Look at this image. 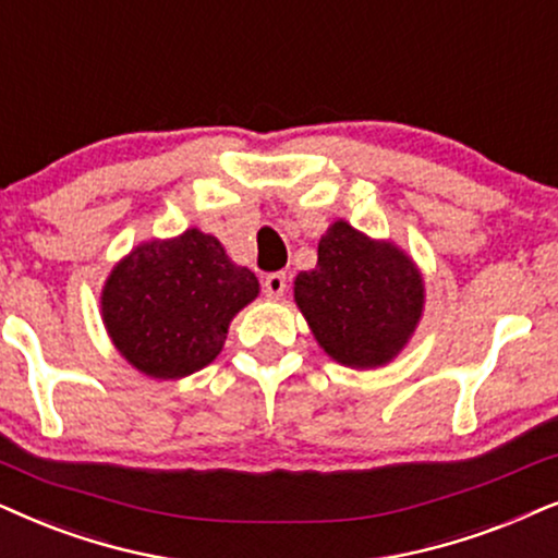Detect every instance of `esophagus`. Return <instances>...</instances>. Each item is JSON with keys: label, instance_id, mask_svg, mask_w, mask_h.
Masks as SVG:
<instances>
[{"label": "esophagus", "instance_id": "esophagus-1", "mask_svg": "<svg viewBox=\"0 0 558 558\" xmlns=\"http://www.w3.org/2000/svg\"><path fill=\"white\" fill-rule=\"evenodd\" d=\"M264 292L269 300H281L287 292V274H281V271L269 274V277L264 279Z\"/></svg>", "mask_w": 558, "mask_h": 558}]
</instances>
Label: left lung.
<instances>
[{
  "instance_id": "8db88e82",
  "label": "left lung",
  "mask_w": 558,
  "mask_h": 558,
  "mask_svg": "<svg viewBox=\"0 0 558 558\" xmlns=\"http://www.w3.org/2000/svg\"><path fill=\"white\" fill-rule=\"evenodd\" d=\"M294 302L332 361L379 368L415 336L425 281L400 245L336 220L317 243L315 269L296 274Z\"/></svg>"
}]
</instances>
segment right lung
<instances>
[{
  "mask_svg": "<svg viewBox=\"0 0 558 558\" xmlns=\"http://www.w3.org/2000/svg\"><path fill=\"white\" fill-rule=\"evenodd\" d=\"M256 274L238 266L199 228L135 245L102 287L107 336L150 379H184L213 364L230 320L258 296Z\"/></svg>",
  "mask_w": 558,
  "mask_h": 558,
  "instance_id": "obj_1",
  "label": "right lung"
}]
</instances>
